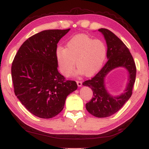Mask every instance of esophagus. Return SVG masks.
Here are the masks:
<instances>
[{"instance_id": "esophagus-1", "label": "esophagus", "mask_w": 149, "mask_h": 149, "mask_svg": "<svg viewBox=\"0 0 149 149\" xmlns=\"http://www.w3.org/2000/svg\"><path fill=\"white\" fill-rule=\"evenodd\" d=\"M77 84L78 87H81L82 85V82L81 81H77Z\"/></svg>"}]
</instances>
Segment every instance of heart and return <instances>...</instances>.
I'll use <instances>...</instances> for the list:
<instances>
[{
    "label": "heart",
    "instance_id": "1",
    "mask_svg": "<svg viewBox=\"0 0 149 149\" xmlns=\"http://www.w3.org/2000/svg\"><path fill=\"white\" fill-rule=\"evenodd\" d=\"M106 45L85 34L74 36L67 44V47H59L56 58L61 74L69 77L76 65L77 74L87 77L97 73L102 68L106 56Z\"/></svg>",
    "mask_w": 149,
    "mask_h": 149
}]
</instances>
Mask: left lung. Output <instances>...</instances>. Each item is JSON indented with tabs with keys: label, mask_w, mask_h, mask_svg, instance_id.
<instances>
[{
	"label": "left lung",
	"mask_w": 149,
	"mask_h": 149,
	"mask_svg": "<svg viewBox=\"0 0 149 149\" xmlns=\"http://www.w3.org/2000/svg\"><path fill=\"white\" fill-rule=\"evenodd\" d=\"M98 30L102 33L107 44L108 60L93 78L85 81L82 85L89 87L93 93L92 99L86 104V109L92 116L102 118L116 113L130 98L136 80V67L130 50L118 37L108 29ZM117 67H124L127 70L129 81L124 93L114 96L106 89L105 78L109 72Z\"/></svg>",
	"instance_id": "1"
}]
</instances>
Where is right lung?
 Wrapping results in <instances>:
<instances>
[{"label": "right lung", "mask_w": 149, "mask_h": 149, "mask_svg": "<svg viewBox=\"0 0 149 149\" xmlns=\"http://www.w3.org/2000/svg\"><path fill=\"white\" fill-rule=\"evenodd\" d=\"M70 30H47L31 36L17 52L12 65L14 92L30 113L50 119L63 109L78 86L58 71L57 44Z\"/></svg>", "instance_id": "obj_1"}]
</instances>
